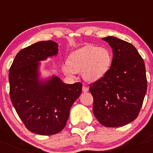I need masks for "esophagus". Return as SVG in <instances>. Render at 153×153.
Segmentation results:
<instances>
[{
  "label": "esophagus",
  "instance_id": "esophagus-1",
  "mask_svg": "<svg viewBox=\"0 0 153 153\" xmlns=\"http://www.w3.org/2000/svg\"><path fill=\"white\" fill-rule=\"evenodd\" d=\"M82 90H83V92H87L88 91H89V88L87 87V86H83V88H82Z\"/></svg>",
  "mask_w": 153,
  "mask_h": 153
}]
</instances>
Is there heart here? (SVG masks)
Masks as SVG:
<instances>
[{"instance_id": "b5f03b06", "label": "heart", "mask_w": 153, "mask_h": 153, "mask_svg": "<svg viewBox=\"0 0 153 153\" xmlns=\"http://www.w3.org/2000/svg\"><path fill=\"white\" fill-rule=\"evenodd\" d=\"M111 63L112 55L108 50L86 45L70 54L68 64H63L62 70L68 77H73L75 72H81L85 81L93 83L105 76Z\"/></svg>"}]
</instances>
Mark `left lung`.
<instances>
[{"label":"left lung","mask_w":153,"mask_h":153,"mask_svg":"<svg viewBox=\"0 0 153 153\" xmlns=\"http://www.w3.org/2000/svg\"><path fill=\"white\" fill-rule=\"evenodd\" d=\"M112 48L108 72L91 85L93 113L101 125L123 126L138 117L147 92L144 62L131 43L115 36L102 39Z\"/></svg>","instance_id":"left-lung-1"}]
</instances>
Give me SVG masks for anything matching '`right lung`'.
Here are the masks:
<instances>
[{
  "mask_svg": "<svg viewBox=\"0 0 153 153\" xmlns=\"http://www.w3.org/2000/svg\"><path fill=\"white\" fill-rule=\"evenodd\" d=\"M58 48L52 40L34 43L16 55L9 69L12 105L28 131L39 135L62 131L82 91L81 83L67 84L57 75L42 76L41 62L57 56Z\"/></svg>",
  "mask_w": 153,
  "mask_h": 153,
  "instance_id": "right-lung-1",
  "label": "right lung"
}]
</instances>
